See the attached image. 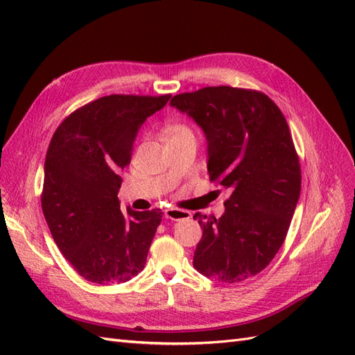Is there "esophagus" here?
Returning a JSON list of instances; mask_svg holds the SVG:
<instances>
[{"label": "esophagus", "instance_id": "34e87169", "mask_svg": "<svg viewBox=\"0 0 355 355\" xmlns=\"http://www.w3.org/2000/svg\"><path fill=\"white\" fill-rule=\"evenodd\" d=\"M164 216L166 219H170V220H182V219H189L191 213L180 209H167L164 211Z\"/></svg>", "mask_w": 355, "mask_h": 355}]
</instances>
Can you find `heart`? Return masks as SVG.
I'll return each instance as SVG.
<instances>
[{"label":"heart","mask_w":355,"mask_h":355,"mask_svg":"<svg viewBox=\"0 0 355 355\" xmlns=\"http://www.w3.org/2000/svg\"><path fill=\"white\" fill-rule=\"evenodd\" d=\"M166 141L173 142V141H182V139H192L196 141V132L192 130V127L187 123H171L166 127L164 130Z\"/></svg>","instance_id":"obj_1"}]
</instances>
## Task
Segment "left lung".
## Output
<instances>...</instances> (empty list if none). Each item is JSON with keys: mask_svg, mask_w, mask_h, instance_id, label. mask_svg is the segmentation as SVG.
<instances>
[{"mask_svg": "<svg viewBox=\"0 0 355 355\" xmlns=\"http://www.w3.org/2000/svg\"><path fill=\"white\" fill-rule=\"evenodd\" d=\"M170 105L207 139L210 180L231 191L225 213L198 218L194 268L240 283L270 265L284 243L300 194V164L280 108L262 92L218 85L173 96Z\"/></svg>", "mask_w": 355, "mask_h": 355, "instance_id": "obj_1", "label": "left lung"}]
</instances>
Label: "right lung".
<instances>
[{
  "label": "right lung",
  "mask_w": 355,
  "mask_h": 355,
  "mask_svg": "<svg viewBox=\"0 0 355 355\" xmlns=\"http://www.w3.org/2000/svg\"><path fill=\"white\" fill-rule=\"evenodd\" d=\"M168 99L103 96L69 114L51 137L42 213L59 250L87 282L120 284L144 270L163 211H121L120 171L130 164L139 128Z\"/></svg>",
  "instance_id": "1"
}]
</instances>
